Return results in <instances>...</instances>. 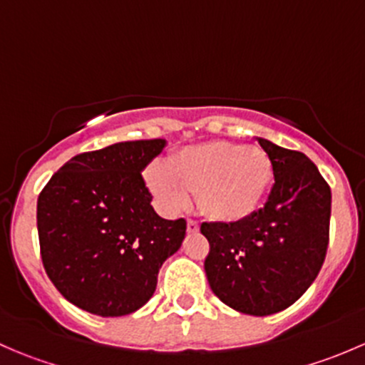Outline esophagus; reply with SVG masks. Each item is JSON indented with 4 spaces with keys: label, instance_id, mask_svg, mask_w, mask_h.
I'll return each instance as SVG.
<instances>
[{
    "label": "esophagus",
    "instance_id": "34e87169",
    "mask_svg": "<svg viewBox=\"0 0 365 365\" xmlns=\"http://www.w3.org/2000/svg\"><path fill=\"white\" fill-rule=\"evenodd\" d=\"M187 231H189V233H197V231H200V224H197L196 220L189 219L187 220Z\"/></svg>",
    "mask_w": 365,
    "mask_h": 365
}]
</instances>
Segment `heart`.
I'll return each instance as SVG.
<instances>
[{
    "mask_svg": "<svg viewBox=\"0 0 365 365\" xmlns=\"http://www.w3.org/2000/svg\"><path fill=\"white\" fill-rule=\"evenodd\" d=\"M272 160L252 145L210 141L185 146L168 165H146L145 182L164 212L187 208L196 194L200 212L217 222H240L251 217L272 183Z\"/></svg>",
    "mask_w": 365,
    "mask_h": 365,
    "instance_id": "heart-1",
    "label": "heart"
}]
</instances>
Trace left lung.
<instances>
[{
  "instance_id": "obj_1",
  "label": "left lung",
  "mask_w": 365,
  "mask_h": 365,
  "mask_svg": "<svg viewBox=\"0 0 365 365\" xmlns=\"http://www.w3.org/2000/svg\"><path fill=\"white\" fill-rule=\"evenodd\" d=\"M272 160L263 208L240 222H203L208 284L242 314L268 316L295 302L318 277L329 247L332 194L318 168L295 150L256 138Z\"/></svg>"
}]
</instances>
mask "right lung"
Here are the masks:
<instances>
[{
	"instance_id": "right-lung-1",
	"label": "right lung",
	"mask_w": 365,
	"mask_h": 365,
	"mask_svg": "<svg viewBox=\"0 0 365 365\" xmlns=\"http://www.w3.org/2000/svg\"><path fill=\"white\" fill-rule=\"evenodd\" d=\"M165 139L114 143L61 165L36 203L47 275L70 304L114 318L152 298L157 275L185 238V219L165 220L141 173Z\"/></svg>"
}]
</instances>
